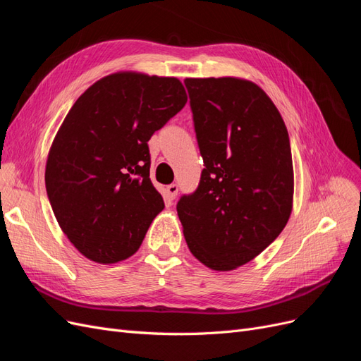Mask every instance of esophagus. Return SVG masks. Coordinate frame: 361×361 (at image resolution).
I'll use <instances>...</instances> for the list:
<instances>
[{
    "instance_id": "esophagus-1",
    "label": "esophagus",
    "mask_w": 361,
    "mask_h": 361,
    "mask_svg": "<svg viewBox=\"0 0 361 361\" xmlns=\"http://www.w3.org/2000/svg\"><path fill=\"white\" fill-rule=\"evenodd\" d=\"M166 192H167V197L170 200H174V199H176L178 192H179V187H178L176 183H171V185H169V187L166 188Z\"/></svg>"
}]
</instances>
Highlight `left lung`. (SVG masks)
<instances>
[{"instance_id":"1","label":"left lung","mask_w":361,"mask_h":361,"mask_svg":"<svg viewBox=\"0 0 361 361\" xmlns=\"http://www.w3.org/2000/svg\"><path fill=\"white\" fill-rule=\"evenodd\" d=\"M185 85L204 169L178 215L192 256L214 271H232L260 255L290 216L288 129L253 81L187 78Z\"/></svg>"}]
</instances>
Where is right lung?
<instances>
[{
	"label": "right lung",
	"mask_w": 361,
	"mask_h": 361,
	"mask_svg": "<svg viewBox=\"0 0 361 361\" xmlns=\"http://www.w3.org/2000/svg\"><path fill=\"white\" fill-rule=\"evenodd\" d=\"M174 76L106 75L64 117L45 170L59 226L82 256L116 264L140 248L164 209L150 182L147 141L187 104Z\"/></svg>",
	"instance_id": "add662e5"
}]
</instances>
